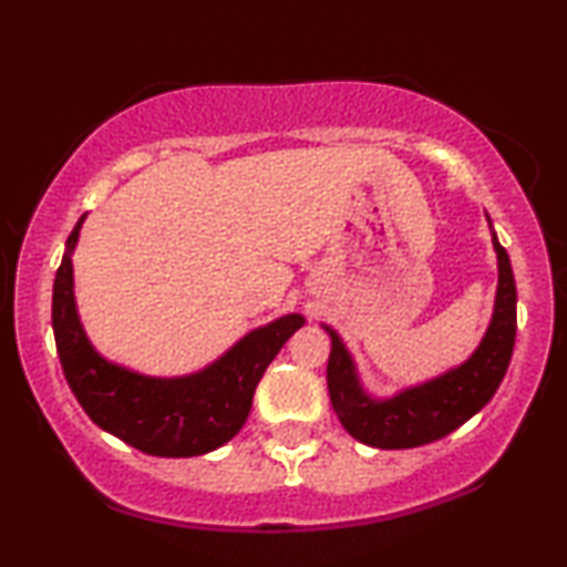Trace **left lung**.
Returning a JSON list of instances; mask_svg holds the SVG:
<instances>
[{
  "instance_id": "8db88e82",
  "label": "left lung",
  "mask_w": 567,
  "mask_h": 567,
  "mask_svg": "<svg viewBox=\"0 0 567 567\" xmlns=\"http://www.w3.org/2000/svg\"><path fill=\"white\" fill-rule=\"evenodd\" d=\"M498 252V297L493 322L467 363L433 382L377 402L361 392L343 343L330 332L328 390L343 429L374 449H413L449 436L483 410L506 377L516 343V284L508 252L493 235Z\"/></svg>"
}]
</instances>
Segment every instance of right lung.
I'll list each match as a JSON object with an SVG mask.
<instances>
[{
  "instance_id": "obj_1",
  "label": "right lung",
  "mask_w": 567,
  "mask_h": 567,
  "mask_svg": "<svg viewBox=\"0 0 567 567\" xmlns=\"http://www.w3.org/2000/svg\"><path fill=\"white\" fill-rule=\"evenodd\" d=\"M84 219V216H82ZM82 219L66 239L53 281V338L76 402L100 429L152 456H198L227 444L243 429L268 363L305 324L286 315L250 332L214 367L183 379H152L107 363L84 338L74 309L72 258Z\"/></svg>"
}]
</instances>
